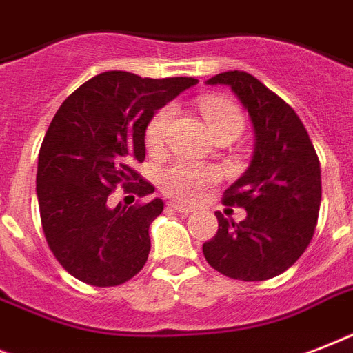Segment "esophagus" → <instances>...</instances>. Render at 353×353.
Masks as SVG:
<instances>
[{
	"label": "esophagus",
	"mask_w": 353,
	"mask_h": 353,
	"mask_svg": "<svg viewBox=\"0 0 353 353\" xmlns=\"http://www.w3.org/2000/svg\"><path fill=\"white\" fill-rule=\"evenodd\" d=\"M168 209L176 210V212H181V214H185V216L192 214L194 212L192 207H187V205H183V203H174V201H170V203H168Z\"/></svg>",
	"instance_id": "esophagus-1"
}]
</instances>
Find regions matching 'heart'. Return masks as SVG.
<instances>
[{"instance_id": "b5f03b06", "label": "heart", "mask_w": 353, "mask_h": 353, "mask_svg": "<svg viewBox=\"0 0 353 353\" xmlns=\"http://www.w3.org/2000/svg\"><path fill=\"white\" fill-rule=\"evenodd\" d=\"M199 110L203 113L212 135H218V133H234L236 137L240 135L241 128H243V115L232 102L207 97L199 102ZM172 115H174V108L165 106L161 108L159 112H155L154 117L150 119L146 132H144V141H146L148 150L157 152L165 144L168 130H170ZM216 177L218 174L210 166L196 165V163H188V161H177L161 174V187L174 198L183 199V201H194L203 194L205 188L216 181Z\"/></svg>"}]
</instances>
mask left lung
I'll return each instance as SVG.
<instances>
[{"mask_svg":"<svg viewBox=\"0 0 353 353\" xmlns=\"http://www.w3.org/2000/svg\"><path fill=\"white\" fill-rule=\"evenodd\" d=\"M205 84L227 85L245 108L254 132L251 163L223 201L245 209L234 221L216 212L218 232L203 243L210 268L236 280L273 279L301 258L317 225L321 165L293 108L252 74L227 71Z\"/></svg>","mask_w":353,"mask_h":353,"instance_id":"8db88e82","label":"left lung"}]
</instances>
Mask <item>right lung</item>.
I'll list each match as a JSON object with an SVG mask.
<instances>
[{
	"label": "right lung",
	"mask_w": 353,
	"mask_h": 353,
	"mask_svg": "<svg viewBox=\"0 0 353 353\" xmlns=\"http://www.w3.org/2000/svg\"><path fill=\"white\" fill-rule=\"evenodd\" d=\"M196 84L188 77L155 80L106 71L58 108L38 155L36 196L49 249L74 279L110 288L146 263L150 223L163 212V199L112 207L110 196L119 185L126 194H154L133 170L146 155L148 121Z\"/></svg>",
	"instance_id": "right-lung-1"
}]
</instances>
